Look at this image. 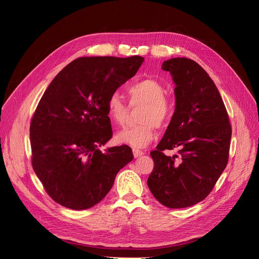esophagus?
<instances>
[{
    "mask_svg": "<svg viewBox=\"0 0 259 259\" xmlns=\"http://www.w3.org/2000/svg\"><path fill=\"white\" fill-rule=\"evenodd\" d=\"M143 154H144L143 151L138 150V149H133V155H134V157H140V156H142Z\"/></svg>",
    "mask_w": 259,
    "mask_h": 259,
    "instance_id": "34e87169",
    "label": "esophagus"
}]
</instances>
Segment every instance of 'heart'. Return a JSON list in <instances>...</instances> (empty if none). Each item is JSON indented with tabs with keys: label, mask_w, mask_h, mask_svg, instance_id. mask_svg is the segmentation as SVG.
I'll return each mask as SVG.
<instances>
[{
	"label": "heart",
	"mask_w": 259,
	"mask_h": 259,
	"mask_svg": "<svg viewBox=\"0 0 259 259\" xmlns=\"http://www.w3.org/2000/svg\"><path fill=\"white\" fill-rule=\"evenodd\" d=\"M130 105L143 104L139 112L140 124L119 131L116 142L142 149L147 147L156 137V126L166 127L173 115L174 107L165 95V87L158 80L146 78L131 85L128 90ZM107 116L113 125L122 126L126 122L129 107L118 92H113L107 100Z\"/></svg>",
	"instance_id": "1"
}]
</instances>
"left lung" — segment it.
<instances>
[{
	"label": "left lung",
	"mask_w": 259,
	"mask_h": 259,
	"mask_svg": "<svg viewBox=\"0 0 259 259\" xmlns=\"http://www.w3.org/2000/svg\"><path fill=\"white\" fill-rule=\"evenodd\" d=\"M161 69L175 83V111L150 153L154 168L147 184L161 205L187 208L205 199L225 170L232 128L219 89L196 62L174 58ZM174 147L180 149V158L163 153Z\"/></svg>",
	"instance_id": "obj_1"
}]
</instances>
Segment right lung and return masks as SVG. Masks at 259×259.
<instances>
[{
	"label": "right lung",
	"instance_id": "obj_1",
	"mask_svg": "<svg viewBox=\"0 0 259 259\" xmlns=\"http://www.w3.org/2000/svg\"><path fill=\"white\" fill-rule=\"evenodd\" d=\"M143 57L78 58L52 79L30 124L32 168L61 206L85 210L110 191L131 148L99 147L112 138L109 95L135 75Z\"/></svg>",
	"mask_w": 259,
	"mask_h": 259
}]
</instances>
